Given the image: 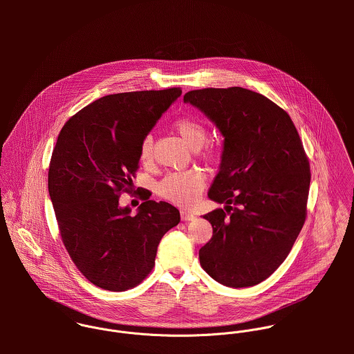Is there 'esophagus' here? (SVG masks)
I'll return each mask as SVG.
<instances>
[{"label": "esophagus", "mask_w": 354, "mask_h": 354, "mask_svg": "<svg viewBox=\"0 0 354 354\" xmlns=\"http://www.w3.org/2000/svg\"><path fill=\"white\" fill-rule=\"evenodd\" d=\"M180 215H181L183 221H192V219H195V215L192 212H188V211H184V209L180 212Z\"/></svg>", "instance_id": "34e87169"}]
</instances>
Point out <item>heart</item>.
<instances>
[{
	"instance_id": "1",
	"label": "heart",
	"mask_w": 354,
	"mask_h": 354,
	"mask_svg": "<svg viewBox=\"0 0 354 354\" xmlns=\"http://www.w3.org/2000/svg\"><path fill=\"white\" fill-rule=\"evenodd\" d=\"M174 129L178 135L184 139V142L192 147L199 149L207 139V127L205 124L196 117L184 115L174 121ZM203 158L214 160L218 159L221 155V150L215 145L204 146L202 151ZM139 156L142 163L150 165L153 160V139L151 135L143 138L140 145ZM205 187V174L198 170L191 169L185 171H176L169 173L158 185V194L177 205L188 207L196 202L202 195L203 189Z\"/></svg>"
}]
</instances>
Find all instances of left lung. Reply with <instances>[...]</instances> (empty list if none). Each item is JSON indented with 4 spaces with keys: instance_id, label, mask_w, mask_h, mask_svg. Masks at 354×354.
Masks as SVG:
<instances>
[{
    "instance_id": "obj_1",
    "label": "left lung",
    "mask_w": 354,
    "mask_h": 354,
    "mask_svg": "<svg viewBox=\"0 0 354 354\" xmlns=\"http://www.w3.org/2000/svg\"><path fill=\"white\" fill-rule=\"evenodd\" d=\"M184 102L225 138L208 198L226 205L203 215L212 237L201 264L222 285H257L288 257L306 218L310 170L300 135L282 107L247 88L194 90Z\"/></svg>"
}]
</instances>
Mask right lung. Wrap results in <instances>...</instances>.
<instances>
[{"label": "right lung", "instance_id": "1", "mask_svg": "<svg viewBox=\"0 0 354 354\" xmlns=\"http://www.w3.org/2000/svg\"><path fill=\"white\" fill-rule=\"evenodd\" d=\"M180 87L111 94L87 104L62 127L49 166V194L65 250L95 286L124 292L146 279L166 232L180 211L143 203L136 215L121 208L132 194L145 136L181 95Z\"/></svg>", "mask_w": 354, "mask_h": 354}]
</instances>
